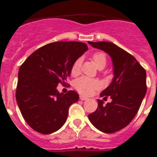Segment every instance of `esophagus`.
Wrapping results in <instances>:
<instances>
[{
	"instance_id": "34e87169",
	"label": "esophagus",
	"mask_w": 157,
	"mask_h": 157,
	"mask_svg": "<svg viewBox=\"0 0 157 157\" xmlns=\"http://www.w3.org/2000/svg\"><path fill=\"white\" fill-rule=\"evenodd\" d=\"M88 98H86V97H85V96H80V100L81 101H86V100H87Z\"/></svg>"
}]
</instances>
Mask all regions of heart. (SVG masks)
<instances>
[{"instance_id":"obj_1","label":"heart","mask_w":157,"mask_h":157,"mask_svg":"<svg viewBox=\"0 0 157 157\" xmlns=\"http://www.w3.org/2000/svg\"><path fill=\"white\" fill-rule=\"evenodd\" d=\"M92 59L94 60V64L98 68L105 67L106 65V56L103 52H96L93 55ZM81 64V59H76L72 65L71 70L72 75H77L79 73ZM75 87L80 94H84V95H90L94 92V90L99 88L100 83L97 80L91 79L87 77H82L76 80L75 82Z\"/></svg>"}]
</instances>
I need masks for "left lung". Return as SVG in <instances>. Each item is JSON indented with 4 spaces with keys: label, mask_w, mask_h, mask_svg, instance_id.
<instances>
[{
    "label": "left lung",
    "mask_w": 157,
    "mask_h": 157,
    "mask_svg": "<svg viewBox=\"0 0 157 157\" xmlns=\"http://www.w3.org/2000/svg\"><path fill=\"white\" fill-rule=\"evenodd\" d=\"M94 48L110 56L114 78L101 97H110L111 103L104 105L98 100L97 110L88 116L99 130L111 134L127 127L136 116L146 94V72L130 53L112 42L88 41Z\"/></svg>",
    "instance_id": "1"
}]
</instances>
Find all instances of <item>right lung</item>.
<instances>
[{"label": "right lung", "instance_id": "right-lung-1", "mask_svg": "<svg viewBox=\"0 0 157 157\" xmlns=\"http://www.w3.org/2000/svg\"><path fill=\"white\" fill-rule=\"evenodd\" d=\"M88 49L86 43L56 41L34 52L20 66L16 98L24 120L35 131L43 134L61 128L69 107L79 96L71 90L63 94L58 84H66L72 65Z\"/></svg>", "mask_w": 157, "mask_h": 157}]
</instances>
